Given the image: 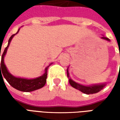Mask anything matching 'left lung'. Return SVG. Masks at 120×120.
Returning <instances> with one entry per match:
<instances>
[{"mask_svg":"<svg viewBox=\"0 0 120 120\" xmlns=\"http://www.w3.org/2000/svg\"><path fill=\"white\" fill-rule=\"evenodd\" d=\"M101 38L103 40H105L107 41H110V40L108 38L105 37L104 36L101 37ZM67 74H68V77L69 78V82L70 85L73 87L75 89H78L81 92H82L84 94H94V93H98L99 91H100L101 89H103L105 86L107 85L106 83H100V84H94V85H90V86H83L82 84L80 83H76V82L73 81L69 76V73L68 71V68L67 69Z\"/></svg>","mask_w":120,"mask_h":120,"instance_id":"left-lung-1","label":"left lung"}]
</instances>
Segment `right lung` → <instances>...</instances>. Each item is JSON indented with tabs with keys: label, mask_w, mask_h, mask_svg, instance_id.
Here are the masks:
<instances>
[{
	"label": "right lung",
	"mask_w": 120,
	"mask_h": 120,
	"mask_svg": "<svg viewBox=\"0 0 120 120\" xmlns=\"http://www.w3.org/2000/svg\"><path fill=\"white\" fill-rule=\"evenodd\" d=\"M19 30L20 29H19L18 31L15 34H13L11 37L9 38V40H8V44L7 45V47L5 48L4 52L2 55L1 63L0 64V76H2V77L3 76L5 79L8 81V82L9 83V85L11 86L13 88L16 89L17 90H20V91H23V92H31L33 90L42 88L45 86V84L46 83V79H47V69H48V68L50 65L52 64V63L45 69L44 73L42 76H40L39 77H37V78H33V79H27V78L16 77L15 76L12 75L8 71L6 66L4 64V56L6 55L7 51H8V49L9 47L12 38L14 37L15 34H17L19 33ZM0 67L1 68H0ZM1 71L2 74L1 73ZM2 79H3V78H2Z\"/></svg>",
	"instance_id": "1"
}]
</instances>
